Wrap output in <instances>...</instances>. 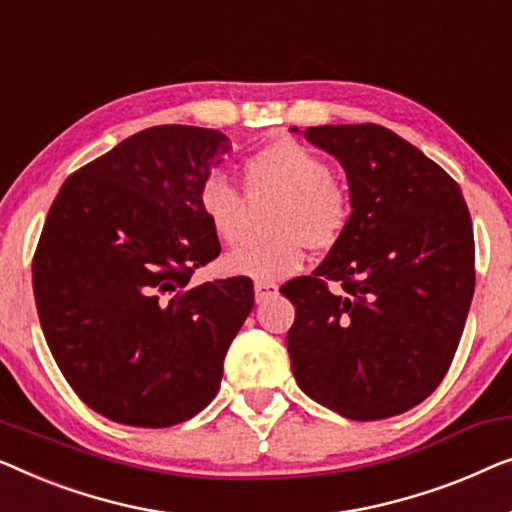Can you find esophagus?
<instances>
[{
    "instance_id": "obj_1",
    "label": "esophagus",
    "mask_w": 512,
    "mask_h": 512,
    "mask_svg": "<svg viewBox=\"0 0 512 512\" xmlns=\"http://www.w3.org/2000/svg\"><path fill=\"white\" fill-rule=\"evenodd\" d=\"M278 294V285L276 283H266V280H257L255 283V301L262 304L269 297H276Z\"/></svg>"
}]
</instances>
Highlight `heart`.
Segmentation results:
<instances>
[{
  "label": "heart",
  "mask_w": 512,
  "mask_h": 512,
  "mask_svg": "<svg viewBox=\"0 0 512 512\" xmlns=\"http://www.w3.org/2000/svg\"><path fill=\"white\" fill-rule=\"evenodd\" d=\"M246 190L253 197H276L271 211V239L227 255L234 276L280 280L306 262V246L331 250L343 241L352 222V199L331 178L325 157L294 139L266 143L243 162ZM199 211L222 243L241 239L243 192L222 171H208L197 192Z\"/></svg>",
  "instance_id": "obj_1"
}]
</instances>
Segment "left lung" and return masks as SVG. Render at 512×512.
<instances>
[{
    "mask_svg": "<svg viewBox=\"0 0 512 512\" xmlns=\"http://www.w3.org/2000/svg\"><path fill=\"white\" fill-rule=\"evenodd\" d=\"M304 136L343 164L352 222L311 276L280 287L294 304L292 373L334 413L385 420L450 369L475 287L471 215L455 178L392 129L322 125Z\"/></svg>",
    "mask_w": 512,
    "mask_h": 512,
    "instance_id": "1",
    "label": "left lung"
}]
</instances>
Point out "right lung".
<instances>
[{
  "instance_id": "add662e5",
  "label": "right lung",
  "mask_w": 512,
  "mask_h": 512,
  "mask_svg": "<svg viewBox=\"0 0 512 512\" xmlns=\"http://www.w3.org/2000/svg\"><path fill=\"white\" fill-rule=\"evenodd\" d=\"M227 150L218 129L148 127L74 171L50 206L32 259L43 336L78 399L113 422L174 427L220 390L253 280L190 278L220 255L197 192Z\"/></svg>"
}]
</instances>
